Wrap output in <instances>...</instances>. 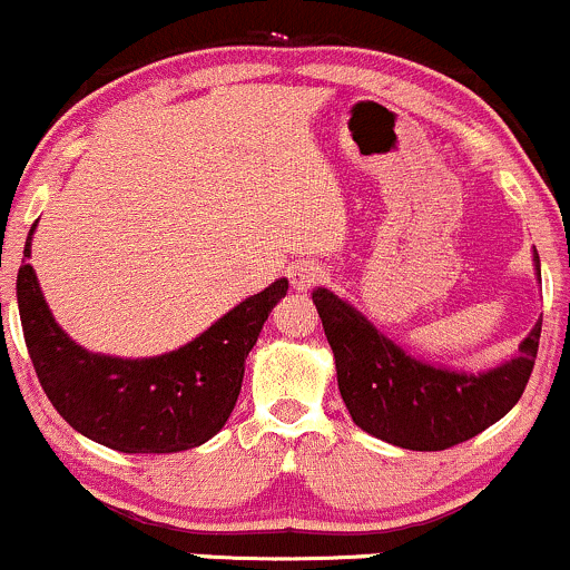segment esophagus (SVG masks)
Returning <instances> with one entry per match:
<instances>
[{
	"instance_id": "34e87169",
	"label": "esophagus",
	"mask_w": 570,
	"mask_h": 570,
	"mask_svg": "<svg viewBox=\"0 0 570 570\" xmlns=\"http://www.w3.org/2000/svg\"><path fill=\"white\" fill-rule=\"evenodd\" d=\"M289 278H292V286H297V289H311V286H316L318 281L324 278V271L318 262L305 259V262H297V265H292Z\"/></svg>"
}]
</instances>
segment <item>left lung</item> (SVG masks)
I'll return each mask as SVG.
<instances>
[{"label": "left lung", "instance_id": "8db88e82", "mask_svg": "<svg viewBox=\"0 0 570 570\" xmlns=\"http://www.w3.org/2000/svg\"><path fill=\"white\" fill-rule=\"evenodd\" d=\"M535 271L541 275L539 254ZM314 305L335 354L337 390L354 424L414 452H441L479 435L522 397L539 354L541 322L505 365L473 376L424 365L384 337L333 292L316 289Z\"/></svg>", "mask_w": 570, "mask_h": 570}]
</instances>
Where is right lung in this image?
Here are the masks:
<instances>
[{
	"label": "right lung",
	"instance_id": "add662e5",
	"mask_svg": "<svg viewBox=\"0 0 570 570\" xmlns=\"http://www.w3.org/2000/svg\"><path fill=\"white\" fill-rule=\"evenodd\" d=\"M31 233L23 256L31 254ZM16 289L31 365L65 422L116 452L173 454L224 428L240 395L246 356L289 281H275L184 348L151 360H118L75 346L53 322L29 262L18 271Z\"/></svg>",
	"mask_w": 570,
	"mask_h": 570
}]
</instances>
